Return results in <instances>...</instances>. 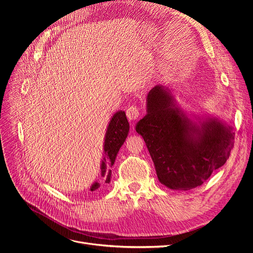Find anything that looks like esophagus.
<instances>
[{
	"instance_id": "obj_1",
	"label": "esophagus",
	"mask_w": 253,
	"mask_h": 253,
	"mask_svg": "<svg viewBox=\"0 0 253 253\" xmlns=\"http://www.w3.org/2000/svg\"><path fill=\"white\" fill-rule=\"evenodd\" d=\"M139 115H140L139 109L135 105H131L126 110V116L129 120H131V121L136 120L139 117Z\"/></svg>"
}]
</instances>
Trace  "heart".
I'll list each match as a JSON object with an SVG mask.
<instances>
[{
  "label": "heart",
  "mask_w": 253,
  "mask_h": 253,
  "mask_svg": "<svg viewBox=\"0 0 253 253\" xmlns=\"http://www.w3.org/2000/svg\"><path fill=\"white\" fill-rule=\"evenodd\" d=\"M108 93H109L108 91H104V92H103V94H104V95H108Z\"/></svg>",
  "instance_id": "b5f03b06"
}]
</instances>
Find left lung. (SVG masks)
I'll return each instance as SVG.
<instances>
[{
    "label": "left lung",
    "mask_w": 253,
    "mask_h": 253,
    "mask_svg": "<svg viewBox=\"0 0 253 253\" xmlns=\"http://www.w3.org/2000/svg\"><path fill=\"white\" fill-rule=\"evenodd\" d=\"M147 108L136 132L147 144L159 180L167 188L199 187L227 162L235 135L232 128L216 120L196 126L162 86L149 92Z\"/></svg>",
    "instance_id": "8db88e82"
}]
</instances>
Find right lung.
<instances>
[{
  "mask_svg": "<svg viewBox=\"0 0 253 253\" xmlns=\"http://www.w3.org/2000/svg\"><path fill=\"white\" fill-rule=\"evenodd\" d=\"M129 132V123L125 112H117L109 124L108 130H106L105 139H104V153L105 157L101 162V180L92 184L91 192H94L100 188H104L106 184L111 182L112 171L117 154L124 143Z\"/></svg>",
  "mask_w": 253,
  "mask_h": 253,
  "instance_id": "1",
  "label": "right lung"
}]
</instances>
